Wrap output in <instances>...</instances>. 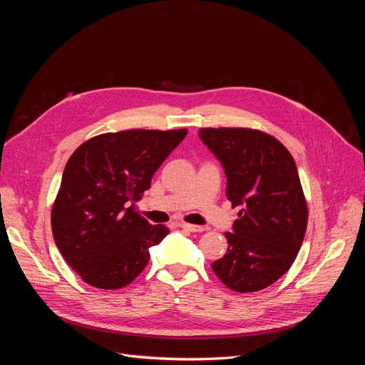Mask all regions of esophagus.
I'll return each instance as SVG.
<instances>
[{
    "label": "esophagus",
    "instance_id": "1",
    "mask_svg": "<svg viewBox=\"0 0 365 365\" xmlns=\"http://www.w3.org/2000/svg\"><path fill=\"white\" fill-rule=\"evenodd\" d=\"M181 228L184 230H189V231H193V233H200V231H204V227H200V225H192V224H185V222H181L180 224Z\"/></svg>",
    "mask_w": 365,
    "mask_h": 365
}]
</instances>
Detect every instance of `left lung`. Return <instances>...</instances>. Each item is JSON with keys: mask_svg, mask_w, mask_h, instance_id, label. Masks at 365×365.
<instances>
[{"mask_svg": "<svg viewBox=\"0 0 365 365\" xmlns=\"http://www.w3.org/2000/svg\"><path fill=\"white\" fill-rule=\"evenodd\" d=\"M200 138L222 163L227 197L240 207L215 274L236 292H256L291 268L303 244L307 205L297 165L282 143L257 129L202 128Z\"/></svg>", "mask_w": 365, "mask_h": 365, "instance_id": "8db88e82", "label": "left lung"}]
</instances>
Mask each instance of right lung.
<instances>
[{"instance_id":"add662e5","label":"right lung","mask_w":365,"mask_h":365,"mask_svg":"<svg viewBox=\"0 0 365 365\" xmlns=\"http://www.w3.org/2000/svg\"><path fill=\"white\" fill-rule=\"evenodd\" d=\"M187 129H130L93 137L74 150L51 208L63 259L98 289H120L149 262V248L169 235L140 216L135 202Z\"/></svg>"}]
</instances>
